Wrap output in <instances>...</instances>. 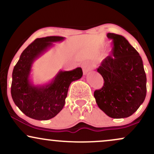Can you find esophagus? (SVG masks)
<instances>
[{"instance_id": "esophagus-1", "label": "esophagus", "mask_w": 154, "mask_h": 154, "mask_svg": "<svg viewBox=\"0 0 154 154\" xmlns=\"http://www.w3.org/2000/svg\"><path fill=\"white\" fill-rule=\"evenodd\" d=\"M91 69H92V66L90 63H84L82 64V71H83V74H84L85 75H86L87 74L89 73V72L91 71Z\"/></svg>"}]
</instances>
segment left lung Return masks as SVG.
<instances>
[{
    "label": "left lung",
    "mask_w": 154,
    "mask_h": 154,
    "mask_svg": "<svg viewBox=\"0 0 154 154\" xmlns=\"http://www.w3.org/2000/svg\"><path fill=\"white\" fill-rule=\"evenodd\" d=\"M113 41L112 55L97 69L104 80L101 89L94 92L98 107L114 119L133 114L146 95V75L138 52L125 37L108 33Z\"/></svg>",
    "instance_id": "obj_1"
}]
</instances>
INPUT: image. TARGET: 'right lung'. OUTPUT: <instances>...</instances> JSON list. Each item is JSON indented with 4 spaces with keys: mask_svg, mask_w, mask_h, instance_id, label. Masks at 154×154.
<instances>
[{
    "mask_svg": "<svg viewBox=\"0 0 154 154\" xmlns=\"http://www.w3.org/2000/svg\"><path fill=\"white\" fill-rule=\"evenodd\" d=\"M65 38L49 36L37 38L24 49L12 73L11 93L17 106L26 116L36 120H48L62 110L69 87L80 79L82 70L59 71L51 82L35 85L29 79L33 63L54 45Z\"/></svg>",
    "mask_w": 154,
    "mask_h": 154,
    "instance_id": "right-lung-1",
    "label": "right lung"
}]
</instances>
